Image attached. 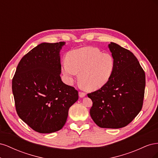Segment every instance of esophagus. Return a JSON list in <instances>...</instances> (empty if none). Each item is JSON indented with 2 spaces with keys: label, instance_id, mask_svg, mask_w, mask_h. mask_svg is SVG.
Returning <instances> with one entry per match:
<instances>
[{
  "label": "esophagus",
  "instance_id": "34e87169",
  "mask_svg": "<svg viewBox=\"0 0 158 158\" xmlns=\"http://www.w3.org/2000/svg\"><path fill=\"white\" fill-rule=\"evenodd\" d=\"M85 95V93L82 92H79V96L80 98H84Z\"/></svg>",
  "mask_w": 158,
  "mask_h": 158
}]
</instances>
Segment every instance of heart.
Instances as JSON below:
<instances>
[{"instance_id":"1","label":"heart","mask_w":158,"mask_h":158,"mask_svg":"<svg viewBox=\"0 0 158 158\" xmlns=\"http://www.w3.org/2000/svg\"><path fill=\"white\" fill-rule=\"evenodd\" d=\"M115 66L113 56L95 47H85L69 52L62 69L70 82L79 73L82 86L94 91L103 87L111 78Z\"/></svg>"}]
</instances>
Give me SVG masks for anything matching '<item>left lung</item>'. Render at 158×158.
I'll use <instances>...</instances> for the list:
<instances>
[{
    "label": "left lung",
    "mask_w": 158,
    "mask_h": 158,
    "mask_svg": "<svg viewBox=\"0 0 158 158\" xmlns=\"http://www.w3.org/2000/svg\"><path fill=\"white\" fill-rule=\"evenodd\" d=\"M108 46L115 62L114 69L106 85L88 94L93 102L89 113L99 127L120 128L141 111L146 76L132 52L113 42Z\"/></svg>",
    "instance_id": "8db88e82"
}]
</instances>
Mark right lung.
<instances>
[{
	"mask_svg": "<svg viewBox=\"0 0 158 158\" xmlns=\"http://www.w3.org/2000/svg\"><path fill=\"white\" fill-rule=\"evenodd\" d=\"M64 44L42 43L34 47L22 57L12 79L18 116L37 132L60 130L78 99V91L60 78L59 53Z\"/></svg>",
	"mask_w": 158,
	"mask_h": 158,
	"instance_id": "1",
	"label": "right lung"
}]
</instances>
